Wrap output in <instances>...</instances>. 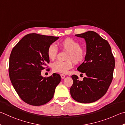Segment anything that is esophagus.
Returning a JSON list of instances; mask_svg holds the SVG:
<instances>
[{
  "label": "esophagus",
  "mask_w": 125,
  "mask_h": 125,
  "mask_svg": "<svg viewBox=\"0 0 125 125\" xmlns=\"http://www.w3.org/2000/svg\"><path fill=\"white\" fill-rule=\"evenodd\" d=\"M61 76H64V75H63V74H61Z\"/></svg>",
  "instance_id": "obj_1"
}]
</instances>
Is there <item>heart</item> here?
Wrapping results in <instances>:
<instances>
[{"label":"heart","mask_w":125,"mask_h":125,"mask_svg":"<svg viewBox=\"0 0 125 125\" xmlns=\"http://www.w3.org/2000/svg\"><path fill=\"white\" fill-rule=\"evenodd\" d=\"M82 56V52H79L78 53V58L80 59L81 57ZM55 70L56 71L58 72H63V73H65L67 70L69 69L70 67L66 66V65H64V64H61L59 63L55 65Z\"/></svg>","instance_id":"heart-1"}]
</instances>
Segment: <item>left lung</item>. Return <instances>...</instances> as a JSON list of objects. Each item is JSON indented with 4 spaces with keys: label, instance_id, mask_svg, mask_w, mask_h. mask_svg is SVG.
Here are the masks:
<instances>
[{
    "label": "left lung",
    "instance_id": "left-lung-1",
    "mask_svg": "<svg viewBox=\"0 0 125 125\" xmlns=\"http://www.w3.org/2000/svg\"><path fill=\"white\" fill-rule=\"evenodd\" d=\"M56 40L53 36L28 34L11 52L10 79L20 98L28 104L40 106L47 103L53 98L61 81L58 73L46 77L41 75V71L49 62L50 45Z\"/></svg>",
    "mask_w": 125,
    "mask_h": 125
}]
</instances>
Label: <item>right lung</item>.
I'll return each mask as SVG.
<instances>
[{"label":"right lung","instance_id":"right-lung-1","mask_svg":"<svg viewBox=\"0 0 125 125\" xmlns=\"http://www.w3.org/2000/svg\"><path fill=\"white\" fill-rule=\"evenodd\" d=\"M75 36L85 39L87 50L84 62L77 68L84 73L83 77L79 81L78 76H72L73 82L70 92L76 101L91 103L108 91L113 78L115 59L108 41L96 32L88 31Z\"/></svg>","mask_w":125,"mask_h":125}]
</instances>
